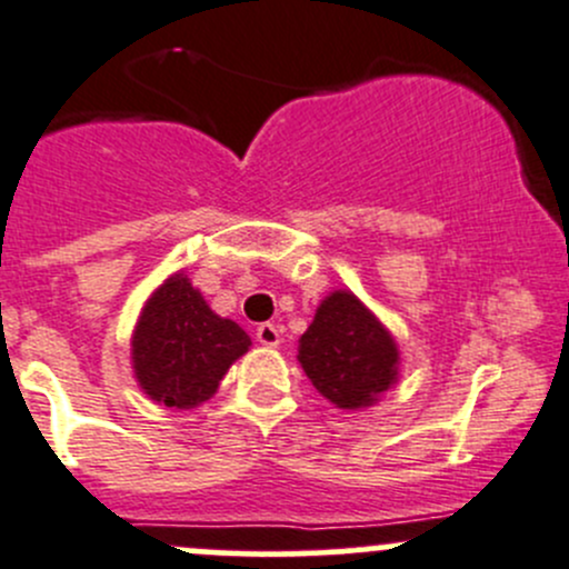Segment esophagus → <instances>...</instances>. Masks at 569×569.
I'll return each mask as SVG.
<instances>
[{
	"instance_id": "1",
	"label": "esophagus",
	"mask_w": 569,
	"mask_h": 569,
	"mask_svg": "<svg viewBox=\"0 0 569 569\" xmlns=\"http://www.w3.org/2000/svg\"><path fill=\"white\" fill-rule=\"evenodd\" d=\"M256 339H258V345H263V347H278L280 345V330L274 328L272 322H263V325H258Z\"/></svg>"
}]
</instances>
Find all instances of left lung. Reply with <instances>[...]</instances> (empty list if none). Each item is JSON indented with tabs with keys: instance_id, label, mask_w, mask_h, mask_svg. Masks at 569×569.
<instances>
[{
	"instance_id": "1",
	"label": "left lung",
	"mask_w": 569,
	"mask_h": 569,
	"mask_svg": "<svg viewBox=\"0 0 569 569\" xmlns=\"http://www.w3.org/2000/svg\"><path fill=\"white\" fill-rule=\"evenodd\" d=\"M313 389L345 411L375 406L400 380V347L391 330L352 295L336 289L319 302L297 345Z\"/></svg>"
}]
</instances>
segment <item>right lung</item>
Segmentation results:
<instances>
[{
	"instance_id": "1",
	"label": "right lung",
	"mask_w": 569,
	"mask_h": 569,
	"mask_svg": "<svg viewBox=\"0 0 569 569\" xmlns=\"http://www.w3.org/2000/svg\"><path fill=\"white\" fill-rule=\"evenodd\" d=\"M250 345V336L211 311L202 291L178 269L138 313L130 339L132 375L152 402L189 411L217 395Z\"/></svg>"
}]
</instances>
